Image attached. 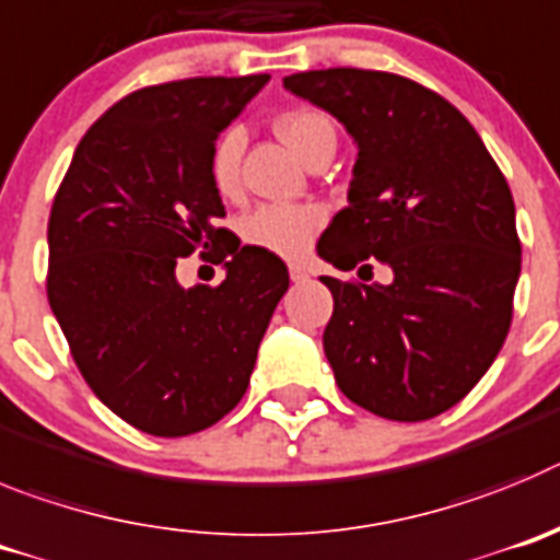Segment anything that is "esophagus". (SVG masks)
Returning <instances> with one entry per match:
<instances>
[{"label":"esophagus","mask_w":560,"mask_h":560,"mask_svg":"<svg viewBox=\"0 0 560 560\" xmlns=\"http://www.w3.org/2000/svg\"><path fill=\"white\" fill-rule=\"evenodd\" d=\"M290 279L299 284V281L310 279V273H306V268H301V265H290Z\"/></svg>","instance_id":"obj_1"}]
</instances>
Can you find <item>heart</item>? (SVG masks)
Here are the masks:
<instances>
[{
	"instance_id": "1",
	"label": "heart",
	"mask_w": 560,
	"mask_h": 560,
	"mask_svg": "<svg viewBox=\"0 0 560 560\" xmlns=\"http://www.w3.org/2000/svg\"><path fill=\"white\" fill-rule=\"evenodd\" d=\"M276 130L290 144L295 155L310 161L324 144H337L335 125L320 110H290L276 119ZM245 130L240 125H231L223 130L209 159L211 184L220 195H234L240 189V161H243ZM326 209L320 203H261L243 214L240 220V236L250 248L268 250V254L284 256V259H299L317 234L324 231Z\"/></svg>"
}]
</instances>
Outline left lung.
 Masks as SVG:
<instances>
[{
    "instance_id": "8db88e82",
    "label": "left lung",
    "mask_w": 560,
    "mask_h": 560,
    "mask_svg": "<svg viewBox=\"0 0 560 560\" xmlns=\"http://www.w3.org/2000/svg\"><path fill=\"white\" fill-rule=\"evenodd\" d=\"M284 89L329 110L357 144L349 206L317 256L393 270L390 284L320 276L335 299L324 351L337 385L390 421L441 416L511 329L522 245L505 175L455 105L401 74L317 69Z\"/></svg>"
}]
</instances>
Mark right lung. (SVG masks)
I'll return each instance as SVG.
<instances>
[{"label":"right lung","instance_id":"obj_1","mask_svg":"<svg viewBox=\"0 0 560 560\" xmlns=\"http://www.w3.org/2000/svg\"><path fill=\"white\" fill-rule=\"evenodd\" d=\"M270 74L148 85L80 139L49 214L47 299L80 374L136 430L180 438L218 424L250 382L290 287L284 261L240 245L211 184L220 130ZM223 260L218 288L177 284V259Z\"/></svg>","mask_w":560,"mask_h":560}]
</instances>
